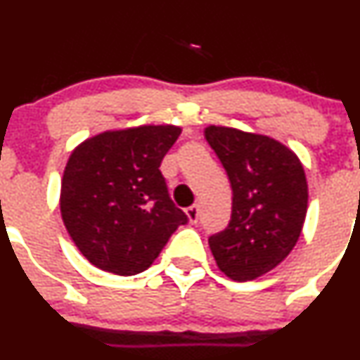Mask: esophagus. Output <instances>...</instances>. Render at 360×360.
I'll use <instances>...</instances> for the list:
<instances>
[{"label":"esophagus","instance_id":"obj_1","mask_svg":"<svg viewBox=\"0 0 360 360\" xmlns=\"http://www.w3.org/2000/svg\"><path fill=\"white\" fill-rule=\"evenodd\" d=\"M198 214H200V209H198V205H191L186 209V216H188V221H190L191 224H195L198 221Z\"/></svg>","mask_w":360,"mask_h":360}]
</instances>
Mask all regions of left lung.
<instances>
[{
	"label": "left lung",
	"mask_w": 360,
	"mask_h": 360,
	"mask_svg": "<svg viewBox=\"0 0 360 360\" xmlns=\"http://www.w3.org/2000/svg\"><path fill=\"white\" fill-rule=\"evenodd\" d=\"M205 139L231 183V219L209 238L219 270L254 281L289 256L308 209L303 165L285 144L231 127H205Z\"/></svg>",
	"instance_id": "obj_1"
}]
</instances>
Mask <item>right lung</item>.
<instances>
[{
    "instance_id": "1",
    "label": "right lung",
    "mask_w": 360,
    "mask_h": 360,
    "mask_svg": "<svg viewBox=\"0 0 360 360\" xmlns=\"http://www.w3.org/2000/svg\"><path fill=\"white\" fill-rule=\"evenodd\" d=\"M176 125L106 130L72 150L60 183V216L79 252L115 275L148 270L186 214L174 205L160 163Z\"/></svg>"
}]
</instances>
